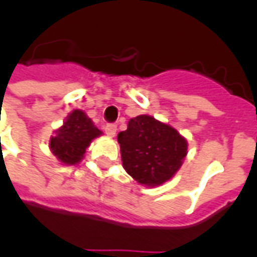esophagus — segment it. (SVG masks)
Listing matches in <instances>:
<instances>
[{
  "label": "esophagus",
  "instance_id": "esophagus-1",
  "mask_svg": "<svg viewBox=\"0 0 257 257\" xmlns=\"http://www.w3.org/2000/svg\"><path fill=\"white\" fill-rule=\"evenodd\" d=\"M104 132H106L108 136H114L115 132H117V125L115 123H107L104 126Z\"/></svg>",
  "mask_w": 257,
  "mask_h": 257
}]
</instances>
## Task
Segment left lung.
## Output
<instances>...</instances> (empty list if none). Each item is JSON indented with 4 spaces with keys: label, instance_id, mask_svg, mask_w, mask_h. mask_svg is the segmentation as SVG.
Listing matches in <instances>:
<instances>
[{
    "label": "left lung",
    "instance_id": "left-lung-1",
    "mask_svg": "<svg viewBox=\"0 0 257 257\" xmlns=\"http://www.w3.org/2000/svg\"><path fill=\"white\" fill-rule=\"evenodd\" d=\"M125 171L140 184L158 186L172 178L187 154V142L176 129L150 115H139L118 134Z\"/></svg>",
    "mask_w": 257,
    "mask_h": 257
}]
</instances>
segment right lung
Instances as JSON below:
<instances>
[{
	"label": "right lung",
	"instance_id": "1",
	"mask_svg": "<svg viewBox=\"0 0 257 257\" xmlns=\"http://www.w3.org/2000/svg\"><path fill=\"white\" fill-rule=\"evenodd\" d=\"M99 135L100 131L85 115L84 111L74 110L63 126L58 131V135L51 139V149L60 161L67 165H74L79 162L86 147Z\"/></svg>",
	"mask_w": 257,
	"mask_h": 257
}]
</instances>
